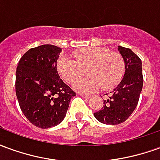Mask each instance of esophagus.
<instances>
[{
    "label": "esophagus",
    "mask_w": 160,
    "mask_h": 160,
    "mask_svg": "<svg viewBox=\"0 0 160 160\" xmlns=\"http://www.w3.org/2000/svg\"><path fill=\"white\" fill-rule=\"evenodd\" d=\"M80 96L82 98H89L90 96L89 95H87V94H80Z\"/></svg>",
    "instance_id": "1"
}]
</instances>
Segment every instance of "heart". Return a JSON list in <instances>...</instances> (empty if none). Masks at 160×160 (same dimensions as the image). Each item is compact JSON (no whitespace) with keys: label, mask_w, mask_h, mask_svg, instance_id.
<instances>
[{"label":"heart","mask_w":160,"mask_h":160,"mask_svg":"<svg viewBox=\"0 0 160 160\" xmlns=\"http://www.w3.org/2000/svg\"><path fill=\"white\" fill-rule=\"evenodd\" d=\"M75 61L67 56L57 63L58 72L67 83H73L87 69L89 77L78 80L73 88L80 92H92L102 87L108 90L120 82L125 73V61L118 52L108 48L87 47L73 52Z\"/></svg>","instance_id":"b5f03b06"}]
</instances>
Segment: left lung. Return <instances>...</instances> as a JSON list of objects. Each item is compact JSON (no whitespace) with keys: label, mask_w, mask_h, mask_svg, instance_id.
<instances>
[{"label":"left lung","mask_w":160,"mask_h":160,"mask_svg":"<svg viewBox=\"0 0 160 160\" xmlns=\"http://www.w3.org/2000/svg\"><path fill=\"white\" fill-rule=\"evenodd\" d=\"M125 61V73L122 80L107 99L101 110L94 113L98 121L104 124L116 125L123 122L136 108L143 86L141 60L130 49L118 46ZM108 95V94H106Z\"/></svg>","instance_id":"8db88e82"}]
</instances>
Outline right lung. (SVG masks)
I'll use <instances>...</instances> for the list:
<instances>
[{
  "label": "right lung",
  "instance_id": "add662e5",
  "mask_svg": "<svg viewBox=\"0 0 160 160\" xmlns=\"http://www.w3.org/2000/svg\"><path fill=\"white\" fill-rule=\"evenodd\" d=\"M62 49L43 44L30 49L16 69L19 107L31 123L49 128L62 122L75 92L60 79L56 61Z\"/></svg>",
  "mask_w": 160,
  "mask_h": 160
}]
</instances>
